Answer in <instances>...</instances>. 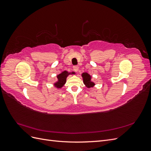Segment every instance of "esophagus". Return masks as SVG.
Here are the masks:
<instances>
[{
	"label": "esophagus",
	"instance_id": "1",
	"mask_svg": "<svg viewBox=\"0 0 151 151\" xmlns=\"http://www.w3.org/2000/svg\"><path fill=\"white\" fill-rule=\"evenodd\" d=\"M73 68H74V70L76 72H78L79 71V66L77 65H75L73 67Z\"/></svg>",
	"mask_w": 151,
	"mask_h": 151
}]
</instances>
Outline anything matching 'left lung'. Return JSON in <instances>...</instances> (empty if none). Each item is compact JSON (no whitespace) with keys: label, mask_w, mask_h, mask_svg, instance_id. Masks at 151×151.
Wrapping results in <instances>:
<instances>
[{"label":"left lung","mask_w":151,"mask_h":151,"mask_svg":"<svg viewBox=\"0 0 151 151\" xmlns=\"http://www.w3.org/2000/svg\"><path fill=\"white\" fill-rule=\"evenodd\" d=\"M81 76L83 77V83L84 85L86 86V88H93L96 85L94 82L91 81V77H91V76L89 74H88V72H83V74H81Z\"/></svg>","instance_id":"8db88e82"}]
</instances>
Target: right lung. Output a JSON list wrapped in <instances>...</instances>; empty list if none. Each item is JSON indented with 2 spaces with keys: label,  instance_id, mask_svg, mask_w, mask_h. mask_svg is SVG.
I'll use <instances>...</instances> for the list:
<instances>
[{
  "label": "right lung",
  "instance_id": "right-lung-1",
  "mask_svg": "<svg viewBox=\"0 0 151 151\" xmlns=\"http://www.w3.org/2000/svg\"><path fill=\"white\" fill-rule=\"evenodd\" d=\"M72 74H76V72H68L67 70L62 72L60 74H59L57 76V81L54 83L53 84L54 87H55V88L57 89L62 88L63 86H64L65 84L66 83L67 77L69 75H72Z\"/></svg>",
  "mask_w": 151,
  "mask_h": 151
}]
</instances>
